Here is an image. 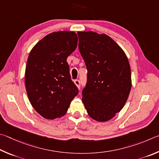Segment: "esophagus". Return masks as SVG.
<instances>
[{
    "label": "esophagus",
    "instance_id": "obj_1",
    "mask_svg": "<svg viewBox=\"0 0 159 159\" xmlns=\"http://www.w3.org/2000/svg\"><path fill=\"white\" fill-rule=\"evenodd\" d=\"M74 83H75V84L76 85L78 88H80V80H75Z\"/></svg>",
    "mask_w": 159,
    "mask_h": 159
}]
</instances>
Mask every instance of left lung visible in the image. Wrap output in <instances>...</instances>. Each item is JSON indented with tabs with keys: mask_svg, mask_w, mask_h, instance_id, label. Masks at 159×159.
<instances>
[{
	"mask_svg": "<svg viewBox=\"0 0 159 159\" xmlns=\"http://www.w3.org/2000/svg\"><path fill=\"white\" fill-rule=\"evenodd\" d=\"M79 49L87 68L82 102L91 118L105 122L124 107L131 89L129 61L121 47L105 33L78 31Z\"/></svg>",
	"mask_w": 159,
	"mask_h": 159,
	"instance_id": "left-lung-1",
	"label": "left lung"
}]
</instances>
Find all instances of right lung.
Listing matches in <instances>:
<instances>
[{
  "mask_svg": "<svg viewBox=\"0 0 159 159\" xmlns=\"http://www.w3.org/2000/svg\"><path fill=\"white\" fill-rule=\"evenodd\" d=\"M77 42L74 31L53 32L41 39L28 57L25 70L28 98L36 112L47 119L65 115L78 93L66 61Z\"/></svg>",
  "mask_w": 159,
  "mask_h": 159,
  "instance_id": "1",
  "label": "right lung"
}]
</instances>
